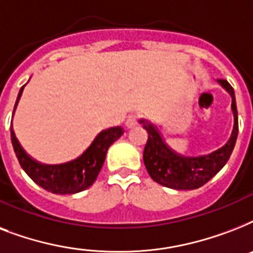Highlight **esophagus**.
Returning <instances> with one entry per match:
<instances>
[{
	"mask_svg": "<svg viewBox=\"0 0 253 253\" xmlns=\"http://www.w3.org/2000/svg\"><path fill=\"white\" fill-rule=\"evenodd\" d=\"M138 122H139V117H138V115L132 114V115H130L128 118H127L126 126L127 127H135V126H136V125H138Z\"/></svg>",
	"mask_w": 253,
	"mask_h": 253,
	"instance_id": "esophagus-1",
	"label": "esophagus"
}]
</instances>
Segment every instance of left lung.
Returning <instances> with one entry per match:
<instances>
[{
    "mask_svg": "<svg viewBox=\"0 0 253 253\" xmlns=\"http://www.w3.org/2000/svg\"><path fill=\"white\" fill-rule=\"evenodd\" d=\"M219 83L231 94L234 130L227 144L208 156L182 158L180 155L174 154L163 142L158 130L150 123H144V121H142L144 123L143 126L148 132V139L143 152V160L148 174L158 184L178 190H192V189L201 188L202 185L211 180L228 162L232 150L235 147L238 131H239L238 110H236L235 93L232 86L228 84L227 80L223 79H220Z\"/></svg>",
    "mask_w": 253,
    "mask_h": 253,
    "instance_id": "left-lung-1",
    "label": "left lung"
}]
</instances>
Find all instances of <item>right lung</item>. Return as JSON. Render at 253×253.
<instances>
[{"label": "right lung", "instance_id": "1", "mask_svg": "<svg viewBox=\"0 0 253 253\" xmlns=\"http://www.w3.org/2000/svg\"><path fill=\"white\" fill-rule=\"evenodd\" d=\"M22 91H23V86L18 93L14 111H15L18 101L21 98ZM10 132H11V143H13L14 152L17 155L18 162L34 182H37L39 186L53 194H75V193L83 192L93 185L105 163L107 148L117 139L122 136L123 128L113 127V128L102 131L94 139V142L91 143V146L83 154V156L61 166H43V164L34 162L19 146L14 135L13 127H10Z\"/></svg>", "mask_w": 253, "mask_h": 253}]
</instances>
